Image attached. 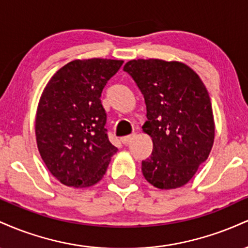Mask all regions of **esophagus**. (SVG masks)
I'll return each instance as SVG.
<instances>
[{
	"label": "esophagus",
	"instance_id": "obj_1",
	"mask_svg": "<svg viewBox=\"0 0 248 248\" xmlns=\"http://www.w3.org/2000/svg\"><path fill=\"white\" fill-rule=\"evenodd\" d=\"M134 138H135V134H132V135H128V136H124V138L121 139V142L124 144V146H127V144H129L130 142H132Z\"/></svg>",
	"mask_w": 248,
	"mask_h": 248
}]
</instances>
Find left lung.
<instances>
[{
    "mask_svg": "<svg viewBox=\"0 0 248 248\" xmlns=\"http://www.w3.org/2000/svg\"><path fill=\"white\" fill-rule=\"evenodd\" d=\"M143 94L153 153L142 161V173L162 190L186 186L205 162L215 141V120L205 85L181 62L138 59L126 62Z\"/></svg>",
    "mask_w": 248,
    "mask_h": 248,
    "instance_id": "obj_1",
    "label": "left lung"
}]
</instances>
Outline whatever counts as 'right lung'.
Returning a JSON list of instances; mask_svg holds the SVG:
<instances>
[{
  "label": "right lung",
  "mask_w": 248,
  "mask_h": 248,
  "mask_svg": "<svg viewBox=\"0 0 248 248\" xmlns=\"http://www.w3.org/2000/svg\"><path fill=\"white\" fill-rule=\"evenodd\" d=\"M122 64L76 59L57 71L43 91L36 113L37 147L49 171L64 186H94L118 152L108 140L100 96Z\"/></svg>",
  "instance_id": "1"
}]
</instances>
